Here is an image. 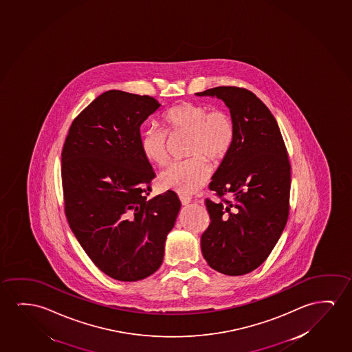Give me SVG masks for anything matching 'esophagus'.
Listing matches in <instances>:
<instances>
[{
    "mask_svg": "<svg viewBox=\"0 0 352 352\" xmlns=\"http://www.w3.org/2000/svg\"><path fill=\"white\" fill-rule=\"evenodd\" d=\"M179 200H181V204H182L184 206H187V205L192 203L190 198H188V197H184V195H179Z\"/></svg>",
    "mask_w": 352,
    "mask_h": 352,
    "instance_id": "1",
    "label": "esophagus"
}]
</instances>
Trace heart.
<instances>
[{
  "label": "heart",
  "mask_w": 352,
  "mask_h": 352,
  "mask_svg": "<svg viewBox=\"0 0 352 352\" xmlns=\"http://www.w3.org/2000/svg\"><path fill=\"white\" fill-rule=\"evenodd\" d=\"M171 133L189 135L188 155L194 158L170 165L159 176L164 189L190 195L208 182L211 168L206 159L219 163L233 148L236 128L230 114L195 102L175 104L164 114ZM141 151L151 163L163 166L168 164V130L151 124L141 135Z\"/></svg>",
  "instance_id": "b5f03b06"
}]
</instances>
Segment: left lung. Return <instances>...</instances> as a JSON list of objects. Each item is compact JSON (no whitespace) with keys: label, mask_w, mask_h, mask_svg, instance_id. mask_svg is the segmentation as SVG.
<instances>
[{"label":"left lung","mask_w":352,"mask_h":352,"mask_svg":"<svg viewBox=\"0 0 352 352\" xmlns=\"http://www.w3.org/2000/svg\"><path fill=\"white\" fill-rule=\"evenodd\" d=\"M197 95L223 100L236 128L233 148L208 184L222 201L205 200L211 222L201 235V252L218 272L245 275L267 259L286 227L287 149L276 119L252 91L217 87ZM227 193L233 201L222 199Z\"/></svg>","instance_id":"left-lung-1"}]
</instances>
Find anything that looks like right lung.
<instances>
[{
  "label": "right lung",
  "mask_w": 352,
  "mask_h": 352,
  "mask_svg": "<svg viewBox=\"0 0 352 352\" xmlns=\"http://www.w3.org/2000/svg\"><path fill=\"white\" fill-rule=\"evenodd\" d=\"M160 106L148 95L109 90L74 118L61 153L69 228L95 265L119 281L158 270L181 208L173 190L147 199L155 173L140 126Z\"/></svg>",
  "instance_id": "right-lung-1"
}]
</instances>
